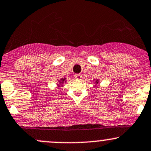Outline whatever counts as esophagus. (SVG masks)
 Wrapping results in <instances>:
<instances>
[{
  "label": "esophagus",
  "instance_id": "esophagus-1",
  "mask_svg": "<svg viewBox=\"0 0 151 151\" xmlns=\"http://www.w3.org/2000/svg\"><path fill=\"white\" fill-rule=\"evenodd\" d=\"M75 77V78L77 79H81L82 78V75H81V74H76L75 77Z\"/></svg>",
  "mask_w": 151,
  "mask_h": 151
}]
</instances>
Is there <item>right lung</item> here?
<instances>
[{"label": "right lung", "instance_id": "1", "mask_svg": "<svg viewBox=\"0 0 151 151\" xmlns=\"http://www.w3.org/2000/svg\"><path fill=\"white\" fill-rule=\"evenodd\" d=\"M64 80H65V79H62V82H62V83H63Z\"/></svg>", "mask_w": 151, "mask_h": 151}]
</instances>
